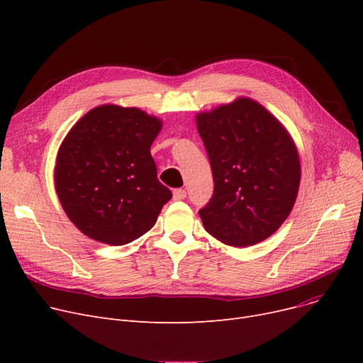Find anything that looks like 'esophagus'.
<instances>
[{
  "label": "esophagus",
  "instance_id": "obj_1",
  "mask_svg": "<svg viewBox=\"0 0 363 363\" xmlns=\"http://www.w3.org/2000/svg\"><path fill=\"white\" fill-rule=\"evenodd\" d=\"M186 197V191L184 188L174 189V200H184Z\"/></svg>",
  "mask_w": 363,
  "mask_h": 363
}]
</instances>
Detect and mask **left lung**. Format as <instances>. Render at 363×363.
I'll use <instances>...</instances> for the list:
<instances>
[{
  "instance_id": "8db88e82",
  "label": "left lung",
  "mask_w": 363,
  "mask_h": 363,
  "mask_svg": "<svg viewBox=\"0 0 363 363\" xmlns=\"http://www.w3.org/2000/svg\"><path fill=\"white\" fill-rule=\"evenodd\" d=\"M215 189L199 215L204 230L234 247L271 237L289 218L300 185V159L281 122L252 99L197 114Z\"/></svg>"
}]
</instances>
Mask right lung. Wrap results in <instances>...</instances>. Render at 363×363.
<instances>
[{
  "instance_id": "right-lung-1",
  "label": "right lung",
  "mask_w": 363,
  "mask_h": 363,
  "mask_svg": "<svg viewBox=\"0 0 363 363\" xmlns=\"http://www.w3.org/2000/svg\"><path fill=\"white\" fill-rule=\"evenodd\" d=\"M162 121L137 107L89 110L63 140L54 184L67 218L86 237L123 245L155 226L172 193L150 147Z\"/></svg>"
}]
</instances>
